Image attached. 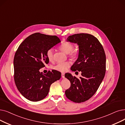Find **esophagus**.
I'll return each mask as SVG.
<instances>
[{
	"label": "esophagus",
	"instance_id": "obj_1",
	"mask_svg": "<svg viewBox=\"0 0 125 125\" xmlns=\"http://www.w3.org/2000/svg\"><path fill=\"white\" fill-rule=\"evenodd\" d=\"M61 76H62V78H65V73H62Z\"/></svg>",
	"mask_w": 125,
	"mask_h": 125
}]
</instances>
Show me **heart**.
<instances>
[{"mask_svg": "<svg viewBox=\"0 0 125 125\" xmlns=\"http://www.w3.org/2000/svg\"><path fill=\"white\" fill-rule=\"evenodd\" d=\"M74 46L72 43L65 41L59 46V48L62 51L65 52L66 53H69V56L73 59L77 58L79 53V51L78 48H74ZM46 56L48 60L52 61L53 59V48H51L48 49L46 52ZM71 63L69 61L58 62L55 66H53V68L57 70V71L60 72H65L66 70L70 67Z\"/></svg>", "mask_w": 125, "mask_h": 125, "instance_id": "heart-1", "label": "heart"}]
</instances>
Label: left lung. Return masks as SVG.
<instances>
[{
    "mask_svg": "<svg viewBox=\"0 0 125 125\" xmlns=\"http://www.w3.org/2000/svg\"><path fill=\"white\" fill-rule=\"evenodd\" d=\"M67 40L79 45L78 58L71 70L81 72L82 77L77 78L70 73L65 74V77L71 84L65 93L70 101L84 102L94 94L104 78L106 60L105 51L98 39L90 34H74L68 36Z\"/></svg>",
    "mask_w": 125,
    "mask_h": 125,
    "instance_id": "8db88e82",
    "label": "left lung"
}]
</instances>
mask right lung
Wrapping results in <instances>:
<instances>
[{"label":"right lung","instance_id":"1","mask_svg":"<svg viewBox=\"0 0 125 125\" xmlns=\"http://www.w3.org/2000/svg\"><path fill=\"white\" fill-rule=\"evenodd\" d=\"M60 42L56 36L36 32L27 37L16 51L14 81L18 90L26 99L38 102L44 99L51 84L61 78V73L55 70L46 74L39 71L49 62L47 51Z\"/></svg>","mask_w":125,"mask_h":125}]
</instances>
